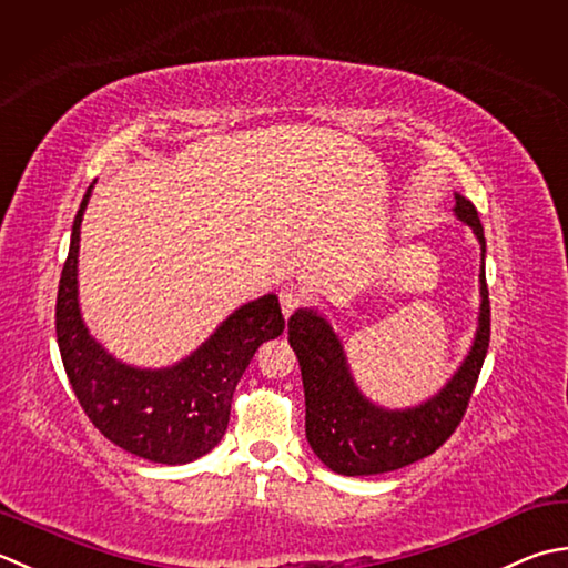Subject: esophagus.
Returning <instances> with one entry per match:
<instances>
[{
	"label": "esophagus",
	"mask_w": 568,
	"mask_h": 568,
	"mask_svg": "<svg viewBox=\"0 0 568 568\" xmlns=\"http://www.w3.org/2000/svg\"><path fill=\"white\" fill-rule=\"evenodd\" d=\"M277 297H281V307H283L285 317H291L297 307L305 305V293L300 291L297 285H283Z\"/></svg>",
	"instance_id": "34e87169"
}]
</instances>
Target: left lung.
<instances>
[{
    "label": "left lung",
    "instance_id": "obj_1",
    "mask_svg": "<svg viewBox=\"0 0 568 568\" xmlns=\"http://www.w3.org/2000/svg\"><path fill=\"white\" fill-rule=\"evenodd\" d=\"M455 214L480 239L485 231L477 209L455 194ZM480 327L468 359L448 386L430 402L408 410H384L366 402L354 386L335 332L313 310L287 320V342L297 354L305 386V433L317 458L339 475L392 473L436 453L468 410L470 396L490 347V293L480 273Z\"/></svg>",
    "mask_w": 568,
    "mask_h": 568
}]
</instances>
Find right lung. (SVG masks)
<instances>
[{"instance_id": "add662e5", "label": "right lung", "mask_w": 568, "mask_h": 568, "mask_svg": "<svg viewBox=\"0 0 568 568\" xmlns=\"http://www.w3.org/2000/svg\"><path fill=\"white\" fill-rule=\"evenodd\" d=\"M91 189L73 221L55 297V337L65 376L85 416L110 443L152 463H192L226 433L233 392L255 349L283 335L281 303L263 295L243 305L172 369H132L115 362L88 335L75 297L78 241Z\"/></svg>"}]
</instances>
